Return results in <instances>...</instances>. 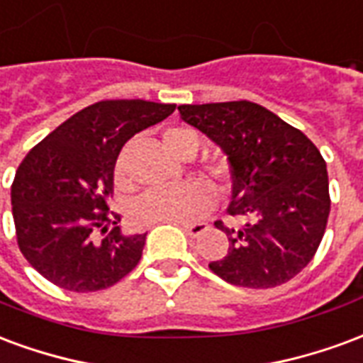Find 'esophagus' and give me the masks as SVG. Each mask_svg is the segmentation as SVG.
<instances>
[{"label": "esophagus", "instance_id": "34e87169", "mask_svg": "<svg viewBox=\"0 0 363 363\" xmlns=\"http://www.w3.org/2000/svg\"><path fill=\"white\" fill-rule=\"evenodd\" d=\"M182 226H184L185 234L191 238L201 236V234H203V232L208 228L207 222H187V224H182Z\"/></svg>", "mask_w": 363, "mask_h": 363}]
</instances>
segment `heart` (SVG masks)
<instances>
[{"label": "heart", "mask_w": 363, "mask_h": 363, "mask_svg": "<svg viewBox=\"0 0 363 363\" xmlns=\"http://www.w3.org/2000/svg\"><path fill=\"white\" fill-rule=\"evenodd\" d=\"M164 149L170 155L182 156L185 152L197 150V137L189 129L174 127L168 129L162 137ZM207 178L216 187H224L230 178V166L226 160H213L205 168ZM213 207V191L203 182H185V184L152 189L139 195L129 207V218L135 226H155V224H182V222L197 220L199 216Z\"/></svg>", "instance_id": "obj_1"}]
</instances>
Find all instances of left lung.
Segmentation results:
<instances>
[{"mask_svg":"<svg viewBox=\"0 0 363 363\" xmlns=\"http://www.w3.org/2000/svg\"><path fill=\"white\" fill-rule=\"evenodd\" d=\"M179 116L226 155L232 216L242 228L214 226L228 253L208 267L234 286L272 288L294 279L315 255L329 218V176L321 152L300 129L247 100L178 106Z\"/></svg>","mask_w":363,"mask_h":363,"instance_id":"1","label":"left lung"}]
</instances>
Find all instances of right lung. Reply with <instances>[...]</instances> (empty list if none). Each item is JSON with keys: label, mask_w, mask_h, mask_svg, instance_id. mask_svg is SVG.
Segmentation results:
<instances>
[{"label": "right lung", "mask_w": 363, "mask_h": 363, "mask_svg": "<svg viewBox=\"0 0 363 363\" xmlns=\"http://www.w3.org/2000/svg\"><path fill=\"white\" fill-rule=\"evenodd\" d=\"M176 104L102 100L44 137L11 185L18 250L42 277L71 292L113 286L139 263L147 234L125 236L108 213L113 166L135 133L166 120ZM116 226L98 240L96 230Z\"/></svg>", "instance_id": "1"}]
</instances>
